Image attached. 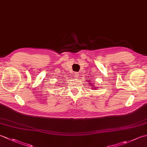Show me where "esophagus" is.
Masks as SVG:
<instances>
[{"label":"esophagus","mask_w":147,"mask_h":147,"mask_svg":"<svg viewBox=\"0 0 147 147\" xmlns=\"http://www.w3.org/2000/svg\"><path fill=\"white\" fill-rule=\"evenodd\" d=\"M74 76H75L76 78L78 79L80 76V74L78 73H74Z\"/></svg>","instance_id":"1"}]
</instances>
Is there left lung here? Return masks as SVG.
<instances>
[{"label":"left lung","instance_id":"8db88e82","mask_svg":"<svg viewBox=\"0 0 147 147\" xmlns=\"http://www.w3.org/2000/svg\"><path fill=\"white\" fill-rule=\"evenodd\" d=\"M90 84H91V85H92V83H90ZM93 86V85H91V86Z\"/></svg>","mask_w":147,"mask_h":147}]
</instances>
